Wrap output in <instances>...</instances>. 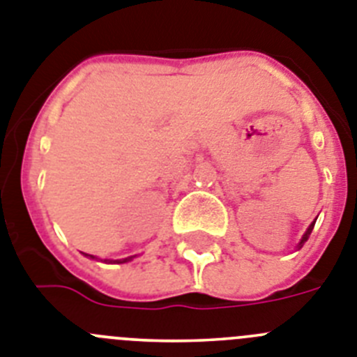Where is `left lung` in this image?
I'll use <instances>...</instances> for the list:
<instances>
[{
    "instance_id": "obj_1",
    "label": "left lung",
    "mask_w": 357,
    "mask_h": 357,
    "mask_svg": "<svg viewBox=\"0 0 357 357\" xmlns=\"http://www.w3.org/2000/svg\"><path fill=\"white\" fill-rule=\"evenodd\" d=\"M314 222H316V221H314ZM314 222H311V225H309V228H307V230H305V234H303V235H302V238H300V243H298V246H296V248H298V250H300V248H302V246H303V244L307 243V238H309V235H311L312 228H314Z\"/></svg>"
}]
</instances>
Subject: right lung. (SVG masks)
<instances>
[{
    "label": "right lung",
    "mask_w": 357,
    "mask_h": 357,
    "mask_svg": "<svg viewBox=\"0 0 357 357\" xmlns=\"http://www.w3.org/2000/svg\"><path fill=\"white\" fill-rule=\"evenodd\" d=\"M84 257H89V259H97V257L88 255V253H84ZM135 257H136V255L126 257V259H116V260H113V259H104V262H107V264H126V262H129V260H132V259H135Z\"/></svg>",
    "instance_id": "right-lung-1"
}]
</instances>
